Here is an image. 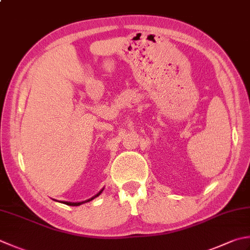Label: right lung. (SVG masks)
Masks as SVG:
<instances>
[{
	"label": "right lung",
	"mask_w": 250,
	"mask_h": 250,
	"mask_svg": "<svg viewBox=\"0 0 250 250\" xmlns=\"http://www.w3.org/2000/svg\"><path fill=\"white\" fill-rule=\"evenodd\" d=\"M103 190H104V188H103L99 193L97 194H95L94 196L93 197H91V198H89V199H86V200H83V202H78V203H71V202H60V203H62V204H65V205H68V206H80V205H82V204H84V203H89V202H91V200H93L94 198H96L97 196H100V195L102 194V192Z\"/></svg>",
	"instance_id": "1"
}]
</instances>
